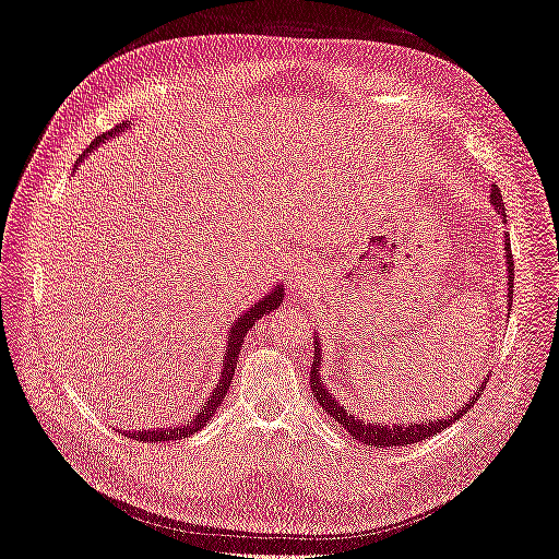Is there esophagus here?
Wrapping results in <instances>:
<instances>
[{"mask_svg":"<svg viewBox=\"0 0 559 559\" xmlns=\"http://www.w3.org/2000/svg\"><path fill=\"white\" fill-rule=\"evenodd\" d=\"M300 280H302V275H298V277H296V282H294V286H300Z\"/></svg>","mask_w":559,"mask_h":559,"instance_id":"esophagus-1","label":"esophagus"}]
</instances>
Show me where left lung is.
Listing matches in <instances>:
<instances>
[{
    "mask_svg": "<svg viewBox=\"0 0 559 559\" xmlns=\"http://www.w3.org/2000/svg\"><path fill=\"white\" fill-rule=\"evenodd\" d=\"M492 205L497 207V212L501 216H506V210H503V200H501V191L497 189V186H492ZM506 263H509V308L513 302V253H511V240L506 238ZM319 335H314V359H312V370H310V386H312V394L317 396L319 405L324 408L333 419H337V425H343L347 429V433L352 438H357L359 443L364 445H370V448H396V445H411V443H419V441H427V438H431L433 433H441L443 429H448L452 421L460 419L462 415H466L473 405L478 403L480 394L485 392L487 386V380L476 389V394L471 396L468 403H464L462 411L452 413L450 417L445 419H438V421H419V425H394V427H386V425H373V419L370 421H364V419H357L352 413H347L341 403H337L331 394L329 389H324V382H321V376H319V364H321V354H319Z\"/></svg>",
    "mask_w": 559,
    "mask_h": 559,
    "instance_id": "8db88e82",
    "label": "left lung"
}]
</instances>
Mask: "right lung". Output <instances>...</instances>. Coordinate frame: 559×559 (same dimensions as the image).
Instances as JSON below:
<instances>
[{"label": "right lung", "mask_w": 559, "mask_h": 559, "mask_svg": "<svg viewBox=\"0 0 559 559\" xmlns=\"http://www.w3.org/2000/svg\"><path fill=\"white\" fill-rule=\"evenodd\" d=\"M128 126H130V123H121V126H116L111 132L99 134V138H97V140H95L86 151H83V156H86L93 146H97V144H103L105 140H109L111 134H116V132H123ZM282 300H284V292L280 289V286H277V289H275L273 294H267L265 298H261V300L257 302V306H251L245 314H240L238 319H235L233 329L228 331V349H226V361H224L222 378H218L216 386L212 389V396L205 401V405H202V411H200L191 421H186V425H181V427H173V429H146V431H134V433L123 431V433H126V436H130V438H134V441H142V443L181 441V438H189V436L198 433V431H200L202 427H205L207 421L212 419V415L216 413L218 405H222L224 396L228 394L230 382H233V376H235V368H238L240 347H242V343H245V335H247V331L253 326V321L261 319L263 314H270V312H273V310L280 306Z\"/></svg>", "instance_id": "obj_1"}]
</instances>
